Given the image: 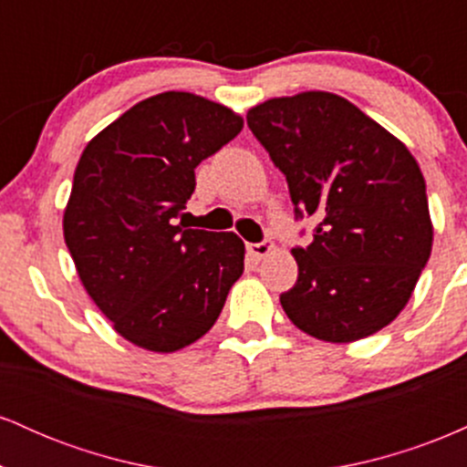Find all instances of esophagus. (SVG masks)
<instances>
[{"label":"esophagus","instance_id":"34e87169","mask_svg":"<svg viewBox=\"0 0 467 467\" xmlns=\"http://www.w3.org/2000/svg\"><path fill=\"white\" fill-rule=\"evenodd\" d=\"M272 250H275V245H272L270 241H261V244H248V254L256 261L265 259V256L270 254Z\"/></svg>","mask_w":467,"mask_h":467}]
</instances>
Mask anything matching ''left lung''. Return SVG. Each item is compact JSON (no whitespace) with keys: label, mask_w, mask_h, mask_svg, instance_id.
<instances>
[{"label":"left lung","mask_w":467,"mask_h":467,"mask_svg":"<svg viewBox=\"0 0 467 467\" xmlns=\"http://www.w3.org/2000/svg\"><path fill=\"white\" fill-rule=\"evenodd\" d=\"M248 127L285 175L296 217L318 226L294 248L287 318L325 342H353L393 323L432 250L426 182L406 144L331 92L252 107Z\"/></svg>","instance_id":"obj_1"}]
</instances>
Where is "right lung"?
Listing matches in <instances>:
<instances>
[{
  "instance_id": "add662e5",
  "label": "right lung",
  "mask_w": 467,
  "mask_h": 467,
  "mask_svg": "<svg viewBox=\"0 0 467 467\" xmlns=\"http://www.w3.org/2000/svg\"><path fill=\"white\" fill-rule=\"evenodd\" d=\"M244 118L191 92L140 100L88 142L63 237L96 307L131 345L173 353L206 334L244 275L234 233L175 226L195 169Z\"/></svg>"
}]
</instances>
